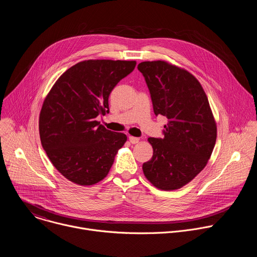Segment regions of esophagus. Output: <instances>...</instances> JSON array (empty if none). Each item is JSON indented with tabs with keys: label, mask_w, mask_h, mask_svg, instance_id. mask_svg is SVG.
<instances>
[{
	"label": "esophagus",
	"mask_w": 257,
	"mask_h": 257,
	"mask_svg": "<svg viewBox=\"0 0 257 257\" xmlns=\"http://www.w3.org/2000/svg\"><path fill=\"white\" fill-rule=\"evenodd\" d=\"M129 141H130L132 144H136V143L139 142V138L134 137V136H129Z\"/></svg>",
	"instance_id": "esophagus-1"
}]
</instances>
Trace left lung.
<instances>
[{"instance_id": "8db88e82", "label": "left lung", "mask_w": 257, "mask_h": 257, "mask_svg": "<svg viewBox=\"0 0 257 257\" xmlns=\"http://www.w3.org/2000/svg\"><path fill=\"white\" fill-rule=\"evenodd\" d=\"M137 68L155 114L168 118L164 138L148 139L154 156L142 165L143 174L158 189H180L204 169L215 144L216 122L206 93L189 71L167 61L141 62Z\"/></svg>"}]
</instances>
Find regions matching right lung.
Returning <instances> with one entry per match:
<instances>
[{"label": "right lung", "instance_id": "add662e5", "mask_svg": "<svg viewBox=\"0 0 257 257\" xmlns=\"http://www.w3.org/2000/svg\"><path fill=\"white\" fill-rule=\"evenodd\" d=\"M136 61L85 60L70 67L47 94L40 114L42 145L53 166L80 186L106 177L127 141L96 120L108 113V96Z\"/></svg>", "mask_w": 257, "mask_h": 257}]
</instances>
